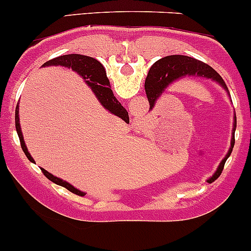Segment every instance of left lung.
<instances>
[{
  "label": "left lung",
  "instance_id": "8db88e82",
  "mask_svg": "<svg viewBox=\"0 0 251 251\" xmlns=\"http://www.w3.org/2000/svg\"><path fill=\"white\" fill-rule=\"evenodd\" d=\"M206 77V78H211L212 81H216L220 83L223 88L228 92L227 86H226L225 81L222 77L215 71L211 66H208L205 62L195 60L189 56L182 55H172L165 56V57L160 58L157 62L153 64V66L150 69V72L147 75V78L145 82V89L146 94H147L148 101H150V106L152 108L154 105L155 100L162 96L163 92L169 87V84L174 83L177 79L182 78V77ZM235 127H237V116L234 114V123H233V130H232V140H230V148L226 157L223 158L222 162L218 165L217 170L215 174L212 175L210 180H216L222 173L223 168H225L226 160L232 153L233 147H234V132Z\"/></svg>",
  "mask_w": 251,
  "mask_h": 251
}]
</instances>
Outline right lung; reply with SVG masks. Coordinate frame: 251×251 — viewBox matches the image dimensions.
<instances>
[{
	"mask_svg": "<svg viewBox=\"0 0 251 251\" xmlns=\"http://www.w3.org/2000/svg\"><path fill=\"white\" fill-rule=\"evenodd\" d=\"M45 66H64L67 69H72L75 72L82 76V78L86 79V83L88 84L92 88V91L94 92L96 97L98 98V100L100 101L101 105L106 109L108 111H110L111 114L116 115L118 118H120L121 120H124L125 123H128V113L126 111V109L121 105L118 101V99L114 97L113 91L110 88V83H109V79L106 77L105 69L103 67V65L99 62L98 60L93 57H89V56L84 55H78V53H71V55H62L58 56V57L52 58V60L48 61L43 65ZM18 104L16 106V130L18 133L19 141H21V146L23 152L25 153L26 158H28L30 162H34V159L31 158L30 153L28 152V148H26L25 142H24L23 135H22L21 125H19V111H18ZM41 172L44 173L46 177L49 180H51L55 184L60 185V186L66 187L67 190L71 191V193L76 194L78 196H84L86 194L79 191L78 189L72 186L71 184H69L65 180L60 179L57 176H53L52 174H50L49 172H46L45 169L41 168Z\"/></svg>",
	"mask_w": 251,
	"mask_h": 251,
	"instance_id": "add662e5",
	"label": "right lung"
}]
</instances>
